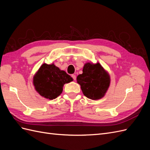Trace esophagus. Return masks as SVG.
Returning <instances> with one entry per match:
<instances>
[{"label":"esophagus","instance_id":"obj_1","mask_svg":"<svg viewBox=\"0 0 150 150\" xmlns=\"http://www.w3.org/2000/svg\"><path fill=\"white\" fill-rule=\"evenodd\" d=\"M72 78H73V79H74V81H76V76L75 74H72Z\"/></svg>","mask_w":150,"mask_h":150}]
</instances>
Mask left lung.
<instances>
[{
	"instance_id": "8db88e82",
	"label": "left lung",
	"mask_w": 150,
	"mask_h": 150,
	"mask_svg": "<svg viewBox=\"0 0 150 150\" xmlns=\"http://www.w3.org/2000/svg\"><path fill=\"white\" fill-rule=\"evenodd\" d=\"M110 76L99 62H86L83 74L77 77V83L80 86L85 96L92 100L103 98L110 87Z\"/></svg>"
}]
</instances>
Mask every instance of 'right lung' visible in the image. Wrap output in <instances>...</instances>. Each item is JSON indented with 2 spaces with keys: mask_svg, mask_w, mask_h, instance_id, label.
<instances>
[{
  "mask_svg": "<svg viewBox=\"0 0 150 150\" xmlns=\"http://www.w3.org/2000/svg\"><path fill=\"white\" fill-rule=\"evenodd\" d=\"M73 81L64 71L54 63L40 66L33 77L34 88L40 96L50 100L56 99L62 93L63 86Z\"/></svg>",
  "mask_w": 150,
  "mask_h": 150,
  "instance_id": "1",
  "label": "right lung"
}]
</instances>
